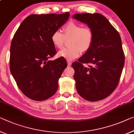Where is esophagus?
<instances>
[{
	"instance_id": "obj_1",
	"label": "esophagus",
	"mask_w": 134,
	"mask_h": 134,
	"mask_svg": "<svg viewBox=\"0 0 134 134\" xmlns=\"http://www.w3.org/2000/svg\"><path fill=\"white\" fill-rule=\"evenodd\" d=\"M67 64H68V66H71V62L67 61Z\"/></svg>"
}]
</instances>
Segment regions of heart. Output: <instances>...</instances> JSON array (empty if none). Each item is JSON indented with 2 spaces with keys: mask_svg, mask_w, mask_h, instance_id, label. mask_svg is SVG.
<instances>
[{
  "mask_svg": "<svg viewBox=\"0 0 134 134\" xmlns=\"http://www.w3.org/2000/svg\"><path fill=\"white\" fill-rule=\"evenodd\" d=\"M64 34L57 30L53 32L51 41L58 49L63 47L66 39L71 38L70 43L71 47L59 51L58 55L68 61L77 58L81 52H85L89 50L94 40V32L90 27H83L81 24L70 21L64 27Z\"/></svg>",
  "mask_w": 134,
  "mask_h": 134,
  "instance_id": "b5f03b06",
  "label": "heart"
}]
</instances>
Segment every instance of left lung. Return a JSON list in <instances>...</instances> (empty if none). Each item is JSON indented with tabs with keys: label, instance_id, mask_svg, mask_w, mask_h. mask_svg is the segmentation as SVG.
Masks as SVG:
<instances>
[{
	"label": "left lung",
	"instance_id": "8db88e82",
	"mask_svg": "<svg viewBox=\"0 0 134 134\" xmlns=\"http://www.w3.org/2000/svg\"><path fill=\"white\" fill-rule=\"evenodd\" d=\"M94 32L92 45L78 62L72 64L79 94L91 102L100 100L118 85L125 64L120 36L107 18L99 13L75 14L72 17ZM82 63H88V68Z\"/></svg>",
	"mask_w": 134,
	"mask_h": 134
}]
</instances>
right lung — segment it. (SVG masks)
<instances>
[{"instance_id":"add662e5","label":"right lung","mask_w":134,"mask_h":134,"mask_svg":"<svg viewBox=\"0 0 134 134\" xmlns=\"http://www.w3.org/2000/svg\"><path fill=\"white\" fill-rule=\"evenodd\" d=\"M69 16V13L30 15L14 35L10 71L20 90L29 99L44 100L57 92L58 80L67 64L61 57L49 60L57 53L51 36L66 23Z\"/></svg>"}]
</instances>
